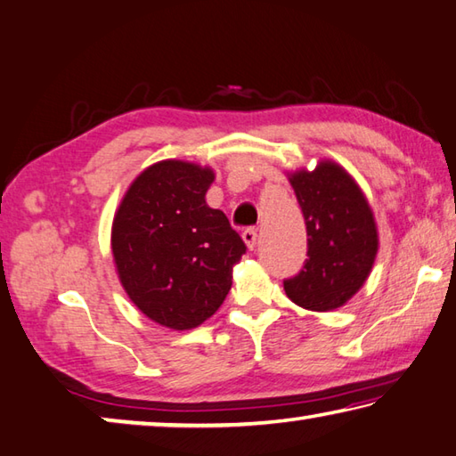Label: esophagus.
<instances>
[{
    "label": "esophagus",
    "mask_w": 456,
    "mask_h": 456,
    "mask_svg": "<svg viewBox=\"0 0 456 456\" xmlns=\"http://www.w3.org/2000/svg\"><path fill=\"white\" fill-rule=\"evenodd\" d=\"M243 241L247 243V247H249V249H255V245H256V229L247 227L243 231Z\"/></svg>",
    "instance_id": "esophagus-1"
}]
</instances>
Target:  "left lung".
<instances>
[{"mask_svg": "<svg viewBox=\"0 0 456 456\" xmlns=\"http://www.w3.org/2000/svg\"><path fill=\"white\" fill-rule=\"evenodd\" d=\"M291 185L307 225V259L283 281L285 293L303 309H337L359 291L375 263L370 207L349 173L330 161L295 173Z\"/></svg>", "mask_w": 456, "mask_h": 456, "instance_id": "1", "label": "left lung"}]
</instances>
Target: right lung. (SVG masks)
I'll return each mask as SVG.
<instances>
[{
  "mask_svg": "<svg viewBox=\"0 0 456 456\" xmlns=\"http://www.w3.org/2000/svg\"><path fill=\"white\" fill-rule=\"evenodd\" d=\"M213 171L185 161L147 167L113 219L111 249L121 285L149 319L185 330L221 307L247 245L205 193Z\"/></svg>",
  "mask_w": 456,
  "mask_h": 456,
  "instance_id": "add662e5",
  "label": "right lung"
}]
</instances>
